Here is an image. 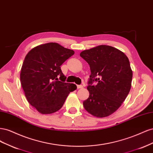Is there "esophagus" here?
Instances as JSON below:
<instances>
[{"label":"esophagus","mask_w":153,"mask_h":153,"mask_svg":"<svg viewBox=\"0 0 153 153\" xmlns=\"http://www.w3.org/2000/svg\"><path fill=\"white\" fill-rule=\"evenodd\" d=\"M83 87H84V86H83L82 85H77L78 89H82V88H83Z\"/></svg>","instance_id":"1"}]
</instances>
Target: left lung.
I'll use <instances>...</instances> for the list:
<instances>
[{
	"label": "left lung",
	"instance_id": "1",
	"mask_svg": "<svg viewBox=\"0 0 153 153\" xmlns=\"http://www.w3.org/2000/svg\"><path fill=\"white\" fill-rule=\"evenodd\" d=\"M80 55L91 72L84 108L93 116L107 117L121 106L130 91L133 72L129 59L121 50L108 45L84 50ZM92 81L97 84L92 86Z\"/></svg>",
	"mask_w": 153,
	"mask_h": 153
}]
</instances>
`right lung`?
Instances as JSON below:
<instances>
[{"label":"right lung","mask_w":153,"mask_h":153,"mask_svg":"<svg viewBox=\"0 0 153 153\" xmlns=\"http://www.w3.org/2000/svg\"><path fill=\"white\" fill-rule=\"evenodd\" d=\"M73 50L57 43H48L31 49L23 62L20 81L28 102L42 114L62 108L68 94L76 89L65 82L61 66L74 54Z\"/></svg>","instance_id":"add662e5"}]
</instances>
